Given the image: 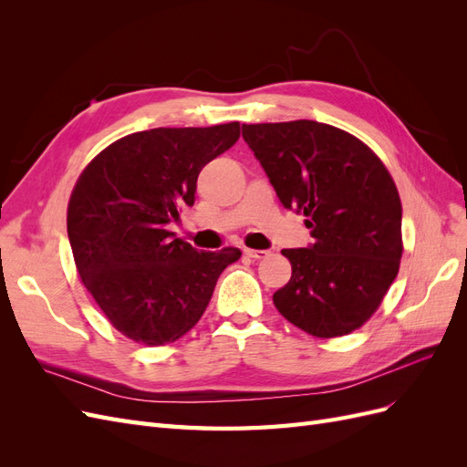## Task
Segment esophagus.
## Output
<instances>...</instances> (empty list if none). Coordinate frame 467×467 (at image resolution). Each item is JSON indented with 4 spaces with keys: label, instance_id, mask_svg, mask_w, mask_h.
Segmentation results:
<instances>
[{
    "label": "esophagus",
    "instance_id": "obj_1",
    "mask_svg": "<svg viewBox=\"0 0 467 467\" xmlns=\"http://www.w3.org/2000/svg\"><path fill=\"white\" fill-rule=\"evenodd\" d=\"M244 253L251 259H266L268 255H271V251H266V249H247L245 247Z\"/></svg>",
    "mask_w": 467,
    "mask_h": 467
}]
</instances>
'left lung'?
<instances>
[{
    "label": "left lung",
    "mask_w": 467,
    "mask_h": 467,
    "mask_svg": "<svg viewBox=\"0 0 467 467\" xmlns=\"http://www.w3.org/2000/svg\"><path fill=\"white\" fill-rule=\"evenodd\" d=\"M242 130L282 206L304 214L314 237L282 249L292 278L275 292L276 309L321 338L358 329L398 276L403 253L401 202L388 169L358 138L323 122Z\"/></svg>",
    "instance_id": "1"
}]
</instances>
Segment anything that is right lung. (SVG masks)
I'll list each match as a JSON object with an SVG mask.
<instances>
[{"label":"right lung","instance_id":"right-lung-1","mask_svg":"<svg viewBox=\"0 0 467 467\" xmlns=\"http://www.w3.org/2000/svg\"><path fill=\"white\" fill-rule=\"evenodd\" d=\"M239 122L151 129L117 140L86 167L67 204L83 285L115 327L160 347L191 331L218 276L242 251H199L167 230L194 204L202 167L230 150Z\"/></svg>","mask_w":467,"mask_h":467}]
</instances>
